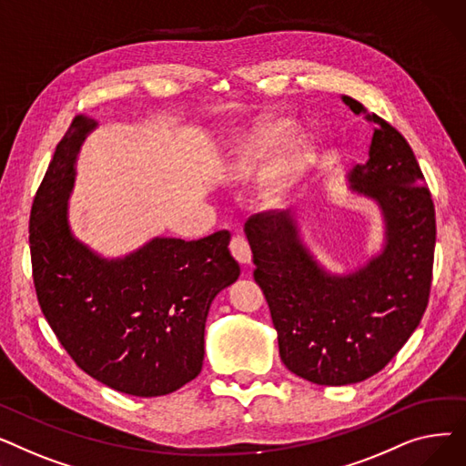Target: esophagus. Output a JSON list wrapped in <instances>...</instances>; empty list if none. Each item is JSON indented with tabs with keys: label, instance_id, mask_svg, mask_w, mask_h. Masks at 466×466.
Listing matches in <instances>:
<instances>
[{
	"label": "esophagus",
	"instance_id": "obj_1",
	"mask_svg": "<svg viewBox=\"0 0 466 466\" xmlns=\"http://www.w3.org/2000/svg\"><path fill=\"white\" fill-rule=\"evenodd\" d=\"M230 253L234 255V258L239 262V264H249L251 258H253V253H251V248L248 239L243 236H234L232 241H230Z\"/></svg>",
	"mask_w": 466,
	"mask_h": 466
}]
</instances>
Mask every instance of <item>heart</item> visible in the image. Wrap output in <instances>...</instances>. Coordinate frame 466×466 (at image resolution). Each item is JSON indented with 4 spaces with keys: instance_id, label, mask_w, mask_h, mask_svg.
I'll return each instance as SVG.
<instances>
[{
    "instance_id": "1",
    "label": "heart",
    "mask_w": 466,
    "mask_h": 466,
    "mask_svg": "<svg viewBox=\"0 0 466 466\" xmlns=\"http://www.w3.org/2000/svg\"><path fill=\"white\" fill-rule=\"evenodd\" d=\"M297 130L290 116H270L243 136L227 157V169L236 176L260 171L258 200L266 209H281L315 158L317 137Z\"/></svg>"
}]
</instances>
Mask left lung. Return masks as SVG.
Wrapping results in <instances>:
<instances>
[{
    "label": "left lung",
    "mask_w": 466,
    "mask_h": 466,
    "mask_svg": "<svg viewBox=\"0 0 466 466\" xmlns=\"http://www.w3.org/2000/svg\"><path fill=\"white\" fill-rule=\"evenodd\" d=\"M341 102L374 125L369 160L346 181L380 209V249L332 272L306 243L297 211L257 215L243 228L281 360L317 385L359 383L399 353L429 302L436 239L431 192L408 141L353 97Z\"/></svg>",
    "instance_id": "8db88e82"
}]
</instances>
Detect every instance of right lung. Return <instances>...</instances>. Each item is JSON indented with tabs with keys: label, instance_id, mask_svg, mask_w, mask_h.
<instances>
[{
	"label": "right lung",
	"instance_id": "add662e5",
	"mask_svg": "<svg viewBox=\"0 0 466 466\" xmlns=\"http://www.w3.org/2000/svg\"><path fill=\"white\" fill-rule=\"evenodd\" d=\"M96 128L88 115L73 120L34 198L39 306L88 376L118 393L169 395L200 374L211 302L239 278V264L227 230L198 241L157 236L122 257H104L73 234L67 200Z\"/></svg>",
	"mask_w": 466,
	"mask_h": 466
}]
</instances>
